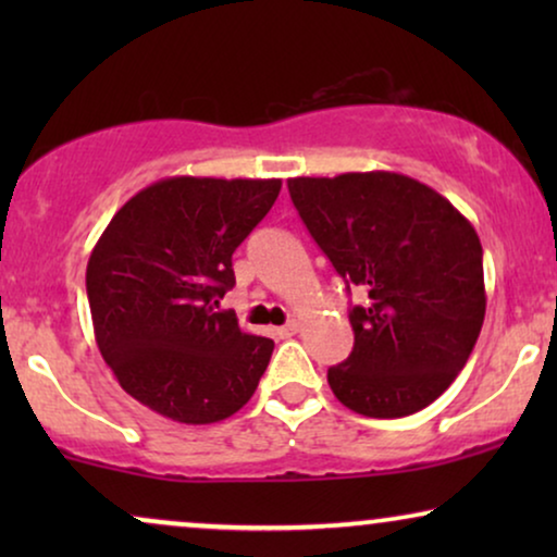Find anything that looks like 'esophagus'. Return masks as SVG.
Returning a JSON list of instances; mask_svg holds the SVG:
<instances>
[{"mask_svg":"<svg viewBox=\"0 0 557 557\" xmlns=\"http://www.w3.org/2000/svg\"><path fill=\"white\" fill-rule=\"evenodd\" d=\"M296 332H299V322H288V324H284V326H276V330H273V334H276L278 339L294 337Z\"/></svg>","mask_w":557,"mask_h":557,"instance_id":"obj_1","label":"esophagus"}]
</instances>
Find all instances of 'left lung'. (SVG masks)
I'll return each mask as SVG.
<instances>
[{
    "instance_id": "obj_1",
    "label": "left lung",
    "mask_w": 557,
    "mask_h": 557,
    "mask_svg": "<svg viewBox=\"0 0 557 557\" xmlns=\"http://www.w3.org/2000/svg\"><path fill=\"white\" fill-rule=\"evenodd\" d=\"M294 208L349 288L355 347L326 370L342 406L403 418L454 383L482 332L486 294L474 225L398 172L288 180Z\"/></svg>"
}]
</instances>
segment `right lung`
Masks as SVG:
<instances>
[{"label": "right lung", "mask_w": 557, "mask_h": 557, "mask_svg": "<svg viewBox=\"0 0 557 557\" xmlns=\"http://www.w3.org/2000/svg\"><path fill=\"white\" fill-rule=\"evenodd\" d=\"M281 180L166 177L136 193L86 269L96 345L124 391L154 413L205 425L256 393L273 339L218 311L233 253L261 223Z\"/></svg>", "instance_id": "add662e5"}]
</instances>
